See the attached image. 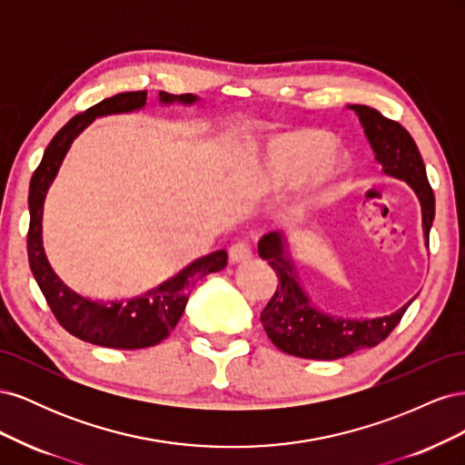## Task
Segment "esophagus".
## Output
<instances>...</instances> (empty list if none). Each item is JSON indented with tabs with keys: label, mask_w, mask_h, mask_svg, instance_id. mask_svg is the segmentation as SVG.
Instances as JSON below:
<instances>
[{
	"label": "esophagus",
	"mask_w": 465,
	"mask_h": 465,
	"mask_svg": "<svg viewBox=\"0 0 465 465\" xmlns=\"http://www.w3.org/2000/svg\"><path fill=\"white\" fill-rule=\"evenodd\" d=\"M229 258L232 263H241L252 258V248L246 242H236L229 250Z\"/></svg>",
	"instance_id": "1"
}]
</instances>
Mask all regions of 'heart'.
<instances>
[{
  "label": "heart",
  "instance_id": "heart-1",
  "mask_svg": "<svg viewBox=\"0 0 465 465\" xmlns=\"http://www.w3.org/2000/svg\"><path fill=\"white\" fill-rule=\"evenodd\" d=\"M263 171L273 188L299 184L302 207L320 203L351 171L349 154L316 130H297L272 139L265 147Z\"/></svg>",
  "mask_w": 465,
  "mask_h": 465
}]
</instances>
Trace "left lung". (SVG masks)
Returning a JSON list of instances; mask_svg holds the SVG:
<instances>
[{"instance_id":"left-lung-1","label":"left lung","mask_w":465,"mask_h":465,"mask_svg":"<svg viewBox=\"0 0 465 465\" xmlns=\"http://www.w3.org/2000/svg\"><path fill=\"white\" fill-rule=\"evenodd\" d=\"M359 116L374 159L384 174L407 182L420 203L423 234L429 246V232L434 219V193L427 180L425 163L403 125L388 120L378 110L364 104L347 106ZM260 258L270 262L279 277L277 291L262 312L263 330L272 343L287 355L316 361H335L355 351L376 347L398 326L413 302H405L396 312L380 318H340L322 312L302 287L292 263L289 241L283 232H267L258 244Z\"/></svg>"}]
</instances>
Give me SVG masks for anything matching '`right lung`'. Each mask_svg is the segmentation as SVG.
<instances>
[{
	"mask_svg": "<svg viewBox=\"0 0 465 465\" xmlns=\"http://www.w3.org/2000/svg\"><path fill=\"white\" fill-rule=\"evenodd\" d=\"M147 101L145 91L120 93L93 108L74 116L64 128L54 135L45 151L38 168L31 178L29 188V236H26V250H29L31 272L36 283L46 297L48 306L62 326L79 340L110 347V349H145L166 340L184 312L190 291L195 281L209 273L221 272L227 265V252L219 250L213 254L192 262L174 277L143 294L125 301H91L81 297L69 289L64 281L55 275L42 246V213H45V200L58 176L65 154L75 142V137L93 124L94 118L110 114H130L142 110ZM161 104H195L200 96L195 94H171L159 91Z\"/></svg>",
	"mask_w": 465,
	"mask_h": 465,
	"instance_id": "right-lung-1",
	"label": "right lung"
}]
</instances>
